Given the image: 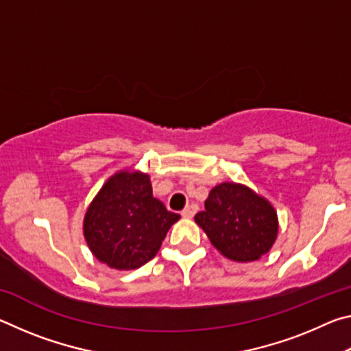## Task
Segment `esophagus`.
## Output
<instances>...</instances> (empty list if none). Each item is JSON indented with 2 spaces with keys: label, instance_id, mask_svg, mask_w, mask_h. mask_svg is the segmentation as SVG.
Instances as JSON below:
<instances>
[{
  "label": "esophagus",
  "instance_id": "1",
  "mask_svg": "<svg viewBox=\"0 0 351 351\" xmlns=\"http://www.w3.org/2000/svg\"><path fill=\"white\" fill-rule=\"evenodd\" d=\"M197 212H198V206H197V204H190V206H187L186 209H184V210L181 212V215H182L184 218H192Z\"/></svg>",
  "mask_w": 351,
  "mask_h": 351
}]
</instances>
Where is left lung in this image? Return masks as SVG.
<instances>
[{"label":"left lung","instance_id":"1","mask_svg":"<svg viewBox=\"0 0 351 351\" xmlns=\"http://www.w3.org/2000/svg\"><path fill=\"white\" fill-rule=\"evenodd\" d=\"M204 207L195 215V221L229 260H258L274 245L278 234L276 209L243 184H218L210 190Z\"/></svg>","mask_w":351,"mask_h":351}]
</instances>
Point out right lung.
Returning a JSON list of instances; mask_svg holds the SVG:
<instances>
[{
  "label": "right lung",
  "instance_id": "1",
  "mask_svg": "<svg viewBox=\"0 0 351 351\" xmlns=\"http://www.w3.org/2000/svg\"><path fill=\"white\" fill-rule=\"evenodd\" d=\"M181 217L153 198L150 176L121 170L91 201L83 235L99 261L110 268H141L158 254L171 224Z\"/></svg>",
  "mask_w": 351,
  "mask_h": 351
}]
</instances>
